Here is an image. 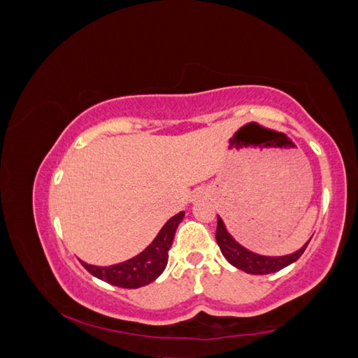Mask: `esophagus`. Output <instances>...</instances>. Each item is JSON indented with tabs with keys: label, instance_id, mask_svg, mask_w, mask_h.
Masks as SVG:
<instances>
[{
	"label": "esophagus",
	"instance_id": "34e87169",
	"mask_svg": "<svg viewBox=\"0 0 358 358\" xmlns=\"http://www.w3.org/2000/svg\"><path fill=\"white\" fill-rule=\"evenodd\" d=\"M203 197H206V191H205V189H199V191H195V194H194V199H195V200L203 199Z\"/></svg>",
	"mask_w": 358,
	"mask_h": 358
}]
</instances>
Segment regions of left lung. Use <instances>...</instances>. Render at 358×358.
Returning a JSON list of instances; mask_svg holds the SVG:
<instances>
[{"label": "left lung", "instance_id": "obj_1", "mask_svg": "<svg viewBox=\"0 0 358 358\" xmlns=\"http://www.w3.org/2000/svg\"><path fill=\"white\" fill-rule=\"evenodd\" d=\"M215 241L219 243L222 255L227 257V261L250 275H268V273H275L282 270L287 265L293 264L301 257L307 248L309 242H306L298 251L287 256H261L256 255L253 251L243 248L241 243H237L231 234L227 231L225 223L217 215V231H215Z\"/></svg>", "mask_w": 358, "mask_h": 358}]
</instances>
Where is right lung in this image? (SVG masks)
<instances>
[{"mask_svg":"<svg viewBox=\"0 0 358 358\" xmlns=\"http://www.w3.org/2000/svg\"><path fill=\"white\" fill-rule=\"evenodd\" d=\"M183 217L185 213L181 211L167 220L149 247L129 261L110 265V267H96L82 261L80 264L97 279L111 285L122 287V289H138V287L150 284L166 268L175 231Z\"/></svg>","mask_w":358,"mask_h":358,"instance_id":"right-lung-1","label":"right lung"}]
</instances>
